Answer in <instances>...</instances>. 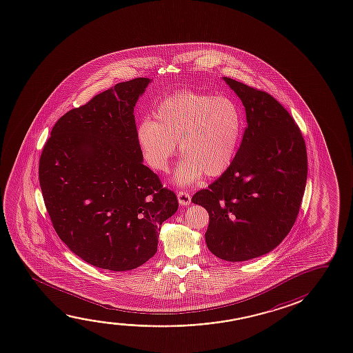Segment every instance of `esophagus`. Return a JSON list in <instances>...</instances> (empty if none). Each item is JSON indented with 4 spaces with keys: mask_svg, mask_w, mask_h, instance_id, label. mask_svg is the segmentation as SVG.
<instances>
[{
    "mask_svg": "<svg viewBox=\"0 0 353 353\" xmlns=\"http://www.w3.org/2000/svg\"><path fill=\"white\" fill-rule=\"evenodd\" d=\"M177 198H179V204L181 205H190V194L188 192H185V190H179L177 192Z\"/></svg>",
    "mask_w": 353,
    "mask_h": 353,
    "instance_id": "1",
    "label": "esophagus"
}]
</instances>
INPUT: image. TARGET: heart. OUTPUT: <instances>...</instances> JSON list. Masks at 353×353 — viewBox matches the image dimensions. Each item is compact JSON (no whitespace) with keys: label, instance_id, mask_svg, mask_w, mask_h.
I'll use <instances>...</instances> for the list:
<instances>
[{"label":"heart","instance_id":"heart-1","mask_svg":"<svg viewBox=\"0 0 353 353\" xmlns=\"http://www.w3.org/2000/svg\"><path fill=\"white\" fill-rule=\"evenodd\" d=\"M242 132L239 106L225 95L176 92L159 103L154 121H144L137 141L149 168L166 172L179 148L185 157L176 171L181 185L223 174L232 163Z\"/></svg>","mask_w":353,"mask_h":353}]
</instances>
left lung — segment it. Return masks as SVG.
Instances as JSON below:
<instances>
[{
	"label": "left lung",
	"instance_id": "1",
	"mask_svg": "<svg viewBox=\"0 0 353 353\" xmlns=\"http://www.w3.org/2000/svg\"><path fill=\"white\" fill-rule=\"evenodd\" d=\"M245 108L247 127L230 168L192 201L209 214L206 245L228 261L274 250L291 231L303 198L308 160L302 132L269 92L223 77Z\"/></svg>",
	"mask_w": 353,
	"mask_h": 353
}]
</instances>
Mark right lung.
Here are the masks:
<instances>
[{"label": "right lung", "instance_id": "1", "mask_svg": "<svg viewBox=\"0 0 353 353\" xmlns=\"http://www.w3.org/2000/svg\"><path fill=\"white\" fill-rule=\"evenodd\" d=\"M148 78L117 83L54 123L39 182L56 234L92 265L136 269L157 253L174 192L143 163L133 110Z\"/></svg>", "mask_w": 353, "mask_h": 353}]
</instances>
